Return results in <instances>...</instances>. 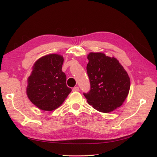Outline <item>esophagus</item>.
<instances>
[{"mask_svg":"<svg viewBox=\"0 0 157 157\" xmlns=\"http://www.w3.org/2000/svg\"><path fill=\"white\" fill-rule=\"evenodd\" d=\"M79 90V88L78 86H76V87H74L73 88V92H78Z\"/></svg>","mask_w":157,"mask_h":157,"instance_id":"esophagus-1","label":"esophagus"}]
</instances>
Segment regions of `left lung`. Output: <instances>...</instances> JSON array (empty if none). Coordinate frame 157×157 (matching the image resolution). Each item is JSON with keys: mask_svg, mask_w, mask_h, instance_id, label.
I'll list each match as a JSON object with an SVG mask.
<instances>
[{"mask_svg": "<svg viewBox=\"0 0 157 157\" xmlns=\"http://www.w3.org/2000/svg\"><path fill=\"white\" fill-rule=\"evenodd\" d=\"M87 58L90 90L84 94V96L89 105L98 111H113L122 105L129 93V76L114 57L102 52H90Z\"/></svg>", "mask_w": 157, "mask_h": 157, "instance_id": "left-lung-1", "label": "left lung"}]
</instances>
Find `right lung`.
<instances>
[{"instance_id": "right-lung-1", "label": "right lung", "mask_w": 157, "mask_h": 157, "mask_svg": "<svg viewBox=\"0 0 157 157\" xmlns=\"http://www.w3.org/2000/svg\"><path fill=\"white\" fill-rule=\"evenodd\" d=\"M64 58L51 54L37 59L27 78L26 93L34 105L45 111H54L62 105L71 92L62 71Z\"/></svg>"}]
</instances>
